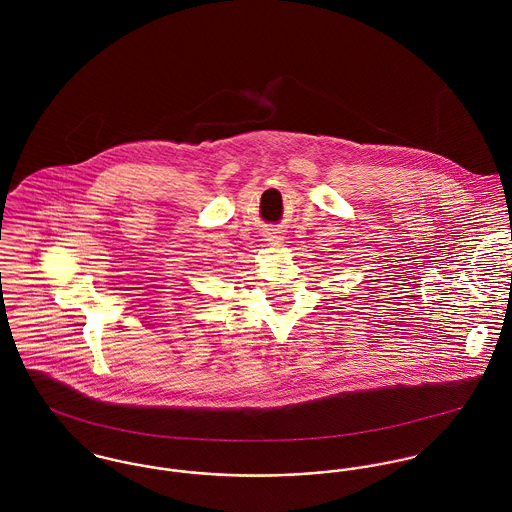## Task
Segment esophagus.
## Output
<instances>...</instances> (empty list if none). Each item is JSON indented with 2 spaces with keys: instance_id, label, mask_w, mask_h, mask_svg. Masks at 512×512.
<instances>
[{
  "instance_id": "34e87169",
  "label": "esophagus",
  "mask_w": 512,
  "mask_h": 512,
  "mask_svg": "<svg viewBox=\"0 0 512 512\" xmlns=\"http://www.w3.org/2000/svg\"><path fill=\"white\" fill-rule=\"evenodd\" d=\"M273 237H275V239H271V241H275V243H279V239H281V237H279V235H273Z\"/></svg>"
}]
</instances>
